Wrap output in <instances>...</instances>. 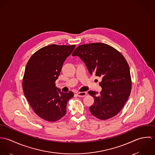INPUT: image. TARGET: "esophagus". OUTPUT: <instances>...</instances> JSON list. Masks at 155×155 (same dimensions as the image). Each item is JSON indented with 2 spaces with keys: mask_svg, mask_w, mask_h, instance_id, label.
I'll use <instances>...</instances> for the list:
<instances>
[{
  "mask_svg": "<svg viewBox=\"0 0 155 155\" xmlns=\"http://www.w3.org/2000/svg\"><path fill=\"white\" fill-rule=\"evenodd\" d=\"M87 92H79L77 93V95L78 97H85L87 95Z\"/></svg>",
  "mask_w": 155,
  "mask_h": 155,
  "instance_id": "obj_1",
  "label": "esophagus"
}]
</instances>
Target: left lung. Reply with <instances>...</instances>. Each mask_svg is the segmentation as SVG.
<instances>
[{
  "mask_svg": "<svg viewBox=\"0 0 155 155\" xmlns=\"http://www.w3.org/2000/svg\"><path fill=\"white\" fill-rule=\"evenodd\" d=\"M72 56H78L91 74L102 78L99 84L102 88L100 93L88 92L94 98V103L89 107L91 114L101 120L116 115L125 104L131 91L130 68L124 57L114 48L103 43L80 45Z\"/></svg>",
  "mask_w": 155,
  "mask_h": 155,
  "instance_id": "obj_1",
  "label": "left lung"
}]
</instances>
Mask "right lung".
<instances>
[{"label":"right lung","instance_id":"add662e5","mask_svg":"<svg viewBox=\"0 0 155 155\" xmlns=\"http://www.w3.org/2000/svg\"><path fill=\"white\" fill-rule=\"evenodd\" d=\"M76 45H50L37 51L25 68L22 89L35 113L42 119L55 122L66 113L67 103L73 97L71 91L61 92L55 82L63 63Z\"/></svg>","mask_w":155,"mask_h":155}]
</instances>
